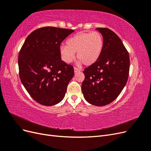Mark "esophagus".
Here are the masks:
<instances>
[{
  "instance_id": "34e87169",
  "label": "esophagus",
  "mask_w": 151,
  "mask_h": 151,
  "mask_svg": "<svg viewBox=\"0 0 151 151\" xmlns=\"http://www.w3.org/2000/svg\"><path fill=\"white\" fill-rule=\"evenodd\" d=\"M80 71H81V70L79 69V68H76V67H74V72H75V73H76V72H80Z\"/></svg>"
}]
</instances>
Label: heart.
Masks as SVG:
<instances>
[{
	"mask_svg": "<svg viewBox=\"0 0 151 151\" xmlns=\"http://www.w3.org/2000/svg\"><path fill=\"white\" fill-rule=\"evenodd\" d=\"M67 45H61V58L65 63H70L75 58V53L79 63L91 65L98 61L102 53L104 40L98 32H80L67 40Z\"/></svg>",
	"mask_w": 151,
	"mask_h": 151,
	"instance_id": "b5f03b06",
	"label": "heart"
}]
</instances>
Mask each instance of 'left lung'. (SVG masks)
<instances>
[{
  "label": "left lung",
  "instance_id": "obj_1",
  "mask_svg": "<svg viewBox=\"0 0 151 151\" xmlns=\"http://www.w3.org/2000/svg\"><path fill=\"white\" fill-rule=\"evenodd\" d=\"M104 40L96 62L86 68L82 92L89 103L103 106L113 102L124 88L129 74L130 58L121 39L108 28L96 29Z\"/></svg>",
  "mask_w": 151,
  "mask_h": 151
}]
</instances>
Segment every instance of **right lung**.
I'll return each instance as SVG.
<instances>
[{"mask_svg": "<svg viewBox=\"0 0 151 151\" xmlns=\"http://www.w3.org/2000/svg\"><path fill=\"white\" fill-rule=\"evenodd\" d=\"M72 29L44 27L27 37L18 57L22 84L34 100L44 106H53L65 96L74 67L62 60L61 43Z\"/></svg>", "mask_w": 151, "mask_h": 151, "instance_id": "obj_1", "label": "right lung"}]
</instances>
